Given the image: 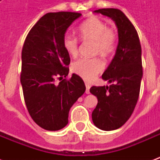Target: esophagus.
Listing matches in <instances>:
<instances>
[{"mask_svg": "<svg viewBox=\"0 0 160 160\" xmlns=\"http://www.w3.org/2000/svg\"><path fill=\"white\" fill-rule=\"evenodd\" d=\"M86 93L89 94L90 93V85L88 83H86Z\"/></svg>", "mask_w": 160, "mask_h": 160, "instance_id": "obj_1", "label": "esophagus"}]
</instances>
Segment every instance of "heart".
Instances as JSON below:
<instances>
[{"label": "heart", "mask_w": 160, "mask_h": 160, "mask_svg": "<svg viewBox=\"0 0 160 160\" xmlns=\"http://www.w3.org/2000/svg\"><path fill=\"white\" fill-rule=\"evenodd\" d=\"M79 36L82 40L93 42V54L104 58L111 56L118 46V37L115 30L108 27L104 20L93 17L83 22L79 27ZM62 46L69 56H74L78 54V39L70 34L63 37ZM104 64L98 57L81 58L72 64L71 68L87 81L92 80L104 69Z\"/></svg>", "instance_id": "1"}]
</instances>
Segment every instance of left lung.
Instances as JSON below:
<instances>
[{"mask_svg":"<svg viewBox=\"0 0 160 160\" xmlns=\"http://www.w3.org/2000/svg\"><path fill=\"white\" fill-rule=\"evenodd\" d=\"M94 12L114 20L118 44L114 58L102 75L103 80L112 84L91 87L90 92L98 98L92 118L102 130H115L128 120L137 104L143 74L141 46L134 26L121 10L103 8Z\"/></svg>","mask_w":160,"mask_h":160,"instance_id":"1","label":"left lung"}]
</instances>
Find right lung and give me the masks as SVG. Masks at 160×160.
<instances>
[{"mask_svg":"<svg viewBox=\"0 0 160 160\" xmlns=\"http://www.w3.org/2000/svg\"><path fill=\"white\" fill-rule=\"evenodd\" d=\"M81 16L72 12H48L33 26L23 45L20 82L30 116L43 129L56 131L68 122V112L86 86L69 72V55L62 46L70 25Z\"/></svg>","mask_w":160,"mask_h":160,"instance_id":"1","label":"right lung"}]
</instances>
